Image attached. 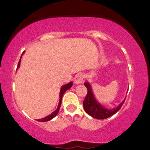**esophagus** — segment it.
I'll use <instances>...</instances> for the list:
<instances>
[{
    "label": "esophagus",
    "mask_w": 150,
    "mask_h": 150,
    "mask_svg": "<svg viewBox=\"0 0 150 150\" xmlns=\"http://www.w3.org/2000/svg\"><path fill=\"white\" fill-rule=\"evenodd\" d=\"M74 81H75V83L77 84V85L82 83L83 82V76H82V74H77V75H75Z\"/></svg>",
    "instance_id": "34e87169"
}]
</instances>
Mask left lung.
Returning <instances> with one entry per match:
<instances>
[{
	"label": "left lung",
	"instance_id": "obj_1",
	"mask_svg": "<svg viewBox=\"0 0 150 150\" xmlns=\"http://www.w3.org/2000/svg\"><path fill=\"white\" fill-rule=\"evenodd\" d=\"M84 85L87 88V96L83 101L84 109L87 114H89L93 118H97V119H106L108 117L115 114L117 111H119L125 100V99L117 107L111 108V109H108L103 106L101 104H99L95 99L90 84L87 82Z\"/></svg>",
	"mask_w": 150,
	"mask_h": 150
}]
</instances>
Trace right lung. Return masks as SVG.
I'll return each mask as SVG.
<instances>
[{
	"label": "right lung",
	"instance_id": "obj_1",
	"mask_svg": "<svg viewBox=\"0 0 150 150\" xmlns=\"http://www.w3.org/2000/svg\"><path fill=\"white\" fill-rule=\"evenodd\" d=\"M25 52V51H24ZM24 52L22 53V54H23ZM22 54L21 56V57H20V61H19V63H18V68H17V69L20 67V62H21V58H22ZM72 85H73V82H70L69 83L66 84V85H64L63 86H62L61 89V91H60V99H59V103H58V106L57 108H56V110L55 111H53V112L51 113V114L49 115V116H46L45 118H43L42 119H38L37 120L38 121H40V122H46V121H49V120H51L52 118H54L55 116H56V115L58 114V111H59V109H60V107H61V101H62V98H63V94H64V93L66 92L68 89H69L70 87H72Z\"/></svg>",
	"mask_w": 150,
	"mask_h": 150
}]
</instances>
